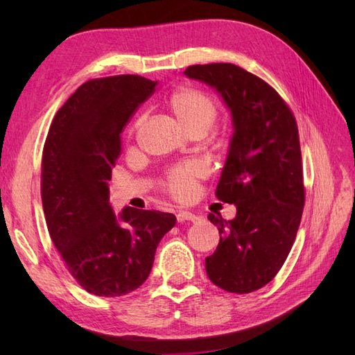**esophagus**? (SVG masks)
I'll list each match as a JSON object with an SVG mask.
<instances>
[{"instance_id": "esophagus-1", "label": "esophagus", "mask_w": 355, "mask_h": 355, "mask_svg": "<svg viewBox=\"0 0 355 355\" xmlns=\"http://www.w3.org/2000/svg\"><path fill=\"white\" fill-rule=\"evenodd\" d=\"M176 218H178V222H185V220L196 222V220H198L197 214L191 213V211H179V213L176 214Z\"/></svg>"}]
</instances>
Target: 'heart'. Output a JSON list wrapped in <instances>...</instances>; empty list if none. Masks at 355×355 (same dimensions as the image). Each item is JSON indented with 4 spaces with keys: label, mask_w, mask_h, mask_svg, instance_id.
<instances>
[{
    "label": "heart",
    "mask_w": 355,
    "mask_h": 355,
    "mask_svg": "<svg viewBox=\"0 0 355 355\" xmlns=\"http://www.w3.org/2000/svg\"><path fill=\"white\" fill-rule=\"evenodd\" d=\"M168 108L185 130L201 127L207 132L218 116V106L214 101L206 93L194 89H182L171 94L168 99ZM141 121L142 118L137 124H141ZM198 176L200 167L197 164L191 163L179 166L167 175L164 187L173 197L187 198L194 189Z\"/></svg>",
    "instance_id": "heart-1"
}]
</instances>
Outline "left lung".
Returning a JSON list of instances; mask_svg holds the SVG:
<instances>
[{"label":"left lung","instance_id":"8db88e82","mask_svg":"<svg viewBox=\"0 0 355 355\" xmlns=\"http://www.w3.org/2000/svg\"><path fill=\"white\" fill-rule=\"evenodd\" d=\"M185 75L219 93L232 123L216 197L237 214L231 220L209 214L220 240L206 257V272L227 292L250 293L280 271L302 218L296 120L271 85L232 63L194 65Z\"/></svg>","mask_w":355,"mask_h":355}]
</instances>
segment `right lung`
Masks as SVG:
<instances>
[{
  "label": "right lung",
  "mask_w": 355,
  "mask_h": 355,
  "mask_svg": "<svg viewBox=\"0 0 355 355\" xmlns=\"http://www.w3.org/2000/svg\"><path fill=\"white\" fill-rule=\"evenodd\" d=\"M139 75L84 83L58 111L42 149L41 198L49 234L72 277L96 296L141 287L176 216L110 202L121 130L155 89Z\"/></svg>",
  "instance_id": "right-lung-1"
}]
</instances>
